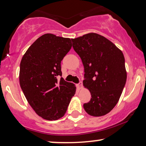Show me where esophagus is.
I'll return each instance as SVG.
<instances>
[{
	"label": "esophagus",
	"mask_w": 146,
	"mask_h": 146,
	"mask_svg": "<svg viewBox=\"0 0 146 146\" xmlns=\"http://www.w3.org/2000/svg\"><path fill=\"white\" fill-rule=\"evenodd\" d=\"M77 86L78 89H82V82H80L78 84Z\"/></svg>",
	"instance_id": "1"
}]
</instances>
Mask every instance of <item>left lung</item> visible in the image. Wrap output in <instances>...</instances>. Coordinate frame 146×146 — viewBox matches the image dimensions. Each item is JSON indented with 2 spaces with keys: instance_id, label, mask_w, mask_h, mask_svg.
Listing matches in <instances>:
<instances>
[{
  "instance_id": "1",
  "label": "left lung",
  "mask_w": 146,
  "mask_h": 146,
  "mask_svg": "<svg viewBox=\"0 0 146 146\" xmlns=\"http://www.w3.org/2000/svg\"><path fill=\"white\" fill-rule=\"evenodd\" d=\"M72 46L84 68L83 85L91 94L84 108L98 117L109 113L119 101L127 78L125 59L113 42L96 33L72 38Z\"/></svg>"
}]
</instances>
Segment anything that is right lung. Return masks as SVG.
Masks as SVG:
<instances>
[{
    "label": "right lung",
    "instance_id": "add662e5",
    "mask_svg": "<svg viewBox=\"0 0 146 146\" xmlns=\"http://www.w3.org/2000/svg\"><path fill=\"white\" fill-rule=\"evenodd\" d=\"M72 47V39L45 34L26 52L20 65L19 82L28 102L47 120L63 117L76 93L75 85L62 76L61 61Z\"/></svg>",
    "mask_w": 146,
    "mask_h": 146
}]
</instances>
